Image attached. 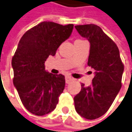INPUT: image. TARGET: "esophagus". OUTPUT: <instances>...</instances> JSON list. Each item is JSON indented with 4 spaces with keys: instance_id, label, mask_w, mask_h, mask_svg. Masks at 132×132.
I'll return each instance as SVG.
<instances>
[{
    "instance_id": "obj_1",
    "label": "esophagus",
    "mask_w": 132,
    "mask_h": 132,
    "mask_svg": "<svg viewBox=\"0 0 132 132\" xmlns=\"http://www.w3.org/2000/svg\"><path fill=\"white\" fill-rule=\"evenodd\" d=\"M74 80L73 78L70 77V76H66V84H69L71 81H72Z\"/></svg>"
}]
</instances>
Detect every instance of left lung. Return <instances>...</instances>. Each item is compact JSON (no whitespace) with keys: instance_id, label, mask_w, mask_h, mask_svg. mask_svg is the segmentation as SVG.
<instances>
[{"instance_id":"1","label":"left lung","mask_w":132,"mask_h":132,"mask_svg":"<svg viewBox=\"0 0 132 132\" xmlns=\"http://www.w3.org/2000/svg\"><path fill=\"white\" fill-rule=\"evenodd\" d=\"M79 34L90 43L87 65L96 70L92 85L81 84V90L74 98L78 113L87 120H95L108 111L122 87L124 65L117 45L93 24L76 25Z\"/></svg>"}]
</instances>
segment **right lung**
<instances>
[{
    "instance_id": "add662e5",
    "label": "right lung",
    "mask_w": 132,
    "mask_h": 132,
    "mask_svg": "<svg viewBox=\"0 0 132 132\" xmlns=\"http://www.w3.org/2000/svg\"><path fill=\"white\" fill-rule=\"evenodd\" d=\"M73 24L43 21L21 38L12 58L13 84L29 112L43 116L55 109L65 87V77L45 71V62L54 56L72 34Z\"/></svg>"
}]
</instances>
